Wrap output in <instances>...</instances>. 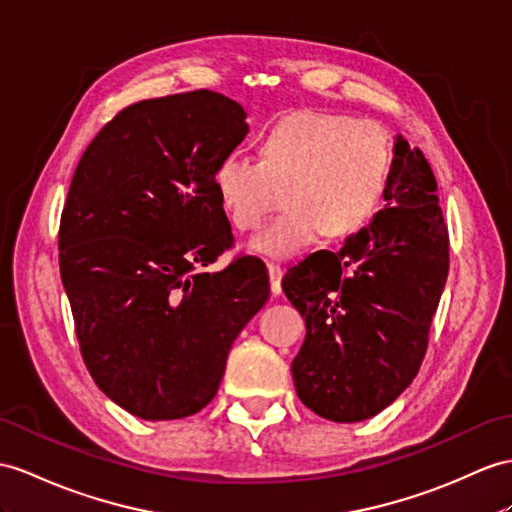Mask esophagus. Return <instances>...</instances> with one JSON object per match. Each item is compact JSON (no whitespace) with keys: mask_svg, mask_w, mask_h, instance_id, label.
Here are the masks:
<instances>
[{"mask_svg":"<svg viewBox=\"0 0 512 512\" xmlns=\"http://www.w3.org/2000/svg\"><path fill=\"white\" fill-rule=\"evenodd\" d=\"M269 271V282H271V293L280 295L282 293V267L276 263H267Z\"/></svg>","mask_w":512,"mask_h":512,"instance_id":"esophagus-1","label":"esophagus"}]
</instances>
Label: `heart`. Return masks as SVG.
Segmentation results:
<instances>
[{"mask_svg": "<svg viewBox=\"0 0 512 512\" xmlns=\"http://www.w3.org/2000/svg\"><path fill=\"white\" fill-rule=\"evenodd\" d=\"M260 160L228 154L215 169V191L236 230L247 232L286 210L252 239L260 254L286 258L319 232L345 236L365 226L384 193L391 149L371 121L328 112H291L258 139Z\"/></svg>", "mask_w": 512, "mask_h": 512, "instance_id": "obj_1", "label": "heart"}]
</instances>
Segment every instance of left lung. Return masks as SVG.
<instances>
[{
	"mask_svg": "<svg viewBox=\"0 0 512 512\" xmlns=\"http://www.w3.org/2000/svg\"><path fill=\"white\" fill-rule=\"evenodd\" d=\"M386 206L339 252L291 267L282 289L306 321L291 371L299 400L336 423L378 415L413 382L450 269V236L421 149L395 139Z\"/></svg>",
	"mask_w": 512,
	"mask_h": 512,
	"instance_id": "1",
	"label": "left lung"
}]
</instances>
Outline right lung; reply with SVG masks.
<instances>
[{
    "instance_id": "1",
    "label": "right lung",
    "mask_w": 512,
    "mask_h": 512,
    "mask_svg": "<svg viewBox=\"0 0 512 512\" xmlns=\"http://www.w3.org/2000/svg\"><path fill=\"white\" fill-rule=\"evenodd\" d=\"M215 91L143 99L97 132L60 217V278L84 365L147 421L195 415L217 395L236 336L269 299L267 267L236 256L215 169L247 134Z\"/></svg>"
}]
</instances>
